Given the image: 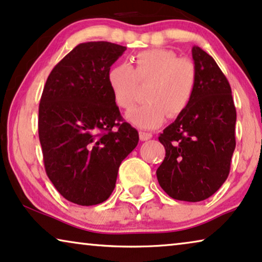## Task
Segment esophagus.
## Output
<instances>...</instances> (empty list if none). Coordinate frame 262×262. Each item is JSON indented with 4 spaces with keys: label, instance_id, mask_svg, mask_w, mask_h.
<instances>
[{
    "label": "esophagus",
    "instance_id": "1",
    "mask_svg": "<svg viewBox=\"0 0 262 262\" xmlns=\"http://www.w3.org/2000/svg\"><path fill=\"white\" fill-rule=\"evenodd\" d=\"M152 137V135L150 134V132H145V131H139V138H141V141H148Z\"/></svg>",
    "mask_w": 262,
    "mask_h": 262
}]
</instances>
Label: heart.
Here are the masks:
<instances>
[{
	"mask_svg": "<svg viewBox=\"0 0 262 262\" xmlns=\"http://www.w3.org/2000/svg\"><path fill=\"white\" fill-rule=\"evenodd\" d=\"M134 67L126 63L113 66L107 83L116 105L128 111L135 105L138 84L148 85V102L132 111L126 119L139 128L160 126L166 117L177 118L187 108L195 91L196 69L188 58L167 49H150L134 56Z\"/></svg>",
	"mask_w": 262,
	"mask_h": 262,
	"instance_id": "b5f03b06",
	"label": "heart"
}]
</instances>
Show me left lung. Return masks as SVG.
Returning <instances> with one entry per match:
<instances>
[{"label":"left lung","mask_w":262,"mask_h":262,"mask_svg":"<svg viewBox=\"0 0 262 262\" xmlns=\"http://www.w3.org/2000/svg\"><path fill=\"white\" fill-rule=\"evenodd\" d=\"M192 58L194 94L160 135L166 157L156 175L171 198L195 203L216 193L227 180L236 146V110L230 84L212 57L193 46Z\"/></svg>","instance_id":"8db88e82"}]
</instances>
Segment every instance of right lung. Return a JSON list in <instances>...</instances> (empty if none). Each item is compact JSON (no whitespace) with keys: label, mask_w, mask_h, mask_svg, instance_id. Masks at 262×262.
<instances>
[{"label":"right lung","mask_w":262,"mask_h":262,"mask_svg":"<svg viewBox=\"0 0 262 262\" xmlns=\"http://www.w3.org/2000/svg\"><path fill=\"white\" fill-rule=\"evenodd\" d=\"M126 48L108 41L78 44L46 80L39 103V139L46 174L69 202L91 206L108 199L118 169L138 144L107 83Z\"/></svg>","instance_id":"1"}]
</instances>
